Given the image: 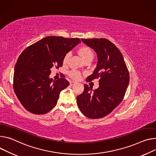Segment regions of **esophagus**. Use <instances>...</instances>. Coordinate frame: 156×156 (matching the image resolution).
Listing matches in <instances>:
<instances>
[{
    "instance_id": "obj_1",
    "label": "esophagus",
    "mask_w": 156,
    "mask_h": 156,
    "mask_svg": "<svg viewBox=\"0 0 156 156\" xmlns=\"http://www.w3.org/2000/svg\"><path fill=\"white\" fill-rule=\"evenodd\" d=\"M75 84H76V83L75 82H74V81H70V83H69V84L71 86H73V85H74Z\"/></svg>"
}]
</instances>
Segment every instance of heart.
<instances>
[{
  "label": "heart",
  "instance_id": "1",
  "mask_svg": "<svg viewBox=\"0 0 156 156\" xmlns=\"http://www.w3.org/2000/svg\"><path fill=\"white\" fill-rule=\"evenodd\" d=\"M78 52L84 62L88 60H92L93 58V53L92 50H91V48H89L88 47L84 46V47L80 48L78 50ZM70 55H71L70 53H67L65 55V57L63 58V63L65 64L68 62L69 58L70 57ZM69 74L71 77L76 80H78L80 78V75H81L80 73L76 70L71 71Z\"/></svg>",
  "mask_w": 156,
  "mask_h": 156
}]
</instances>
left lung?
<instances>
[{"instance_id":"8db88e82","label":"left lung","mask_w":156,"mask_h":156,"mask_svg":"<svg viewBox=\"0 0 156 156\" xmlns=\"http://www.w3.org/2000/svg\"><path fill=\"white\" fill-rule=\"evenodd\" d=\"M84 44L93 49L98 63L88 81L100 78L99 88L84 84L83 93L76 98L83 114L91 119L108 115L122 101L129 82V73L122 53L112 42L106 38L81 39Z\"/></svg>"}]
</instances>
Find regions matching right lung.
<instances>
[{
	"instance_id": "right-lung-1",
	"label": "right lung",
	"mask_w": 156,
	"mask_h": 156,
	"mask_svg": "<svg viewBox=\"0 0 156 156\" xmlns=\"http://www.w3.org/2000/svg\"><path fill=\"white\" fill-rule=\"evenodd\" d=\"M81 42L78 38L49 36L27 47L14 69L13 90L22 106L35 115L49 112L69 82L50 78V69L62 66L65 55Z\"/></svg>"
}]
</instances>
